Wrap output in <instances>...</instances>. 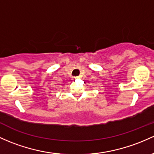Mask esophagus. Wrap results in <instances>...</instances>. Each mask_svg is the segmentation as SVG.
<instances>
[{
	"mask_svg": "<svg viewBox=\"0 0 154 154\" xmlns=\"http://www.w3.org/2000/svg\"><path fill=\"white\" fill-rule=\"evenodd\" d=\"M75 78H76V79H79V78H80V77H76Z\"/></svg>",
	"mask_w": 154,
	"mask_h": 154,
	"instance_id": "34e87169",
	"label": "esophagus"
}]
</instances>
